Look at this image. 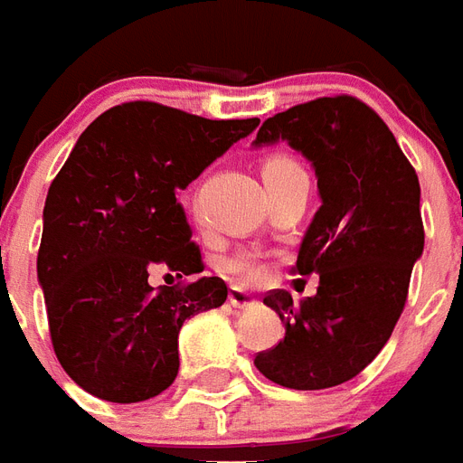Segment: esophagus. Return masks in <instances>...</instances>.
<instances>
[{
	"label": "esophagus",
	"instance_id": "1",
	"mask_svg": "<svg viewBox=\"0 0 463 463\" xmlns=\"http://www.w3.org/2000/svg\"><path fill=\"white\" fill-rule=\"evenodd\" d=\"M229 302H232L234 307H239V310H249V307L256 305V298H251V295L246 293V290H241V288H232V290H229Z\"/></svg>",
	"mask_w": 463,
	"mask_h": 463
}]
</instances>
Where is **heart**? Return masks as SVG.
Masks as SVG:
<instances>
[{
	"instance_id": "b5f03b06",
	"label": "heart",
	"mask_w": 463,
	"mask_h": 463,
	"mask_svg": "<svg viewBox=\"0 0 463 463\" xmlns=\"http://www.w3.org/2000/svg\"><path fill=\"white\" fill-rule=\"evenodd\" d=\"M283 165H298L295 161L290 158H285V156H276V158H270L266 163V168L263 170H270V168H283ZM229 273L239 280H246V283H256L260 278L266 276V266H263V260L256 256V253H239L234 259L227 263Z\"/></svg>"
}]
</instances>
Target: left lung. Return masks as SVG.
Segmentation results:
<instances>
[{"label":"left lung","mask_w":463,"mask_h":463,"mask_svg":"<svg viewBox=\"0 0 463 463\" xmlns=\"http://www.w3.org/2000/svg\"><path fill=\"white\" fill-rule=\"evenodd\" d=\"M285 144L315 168L319 210L302 236L295 273H317V293L298 305L270 290L285 336L253 359L263 376L322 391L359 376L391 339L425 249L415 168L371 107L319 97L263 121L253 146Z\"/></svg>","instance_id":"8db88e82"}]
</instances>
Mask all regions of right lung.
I'll return each mask as SVG.
<instances>
[{
    "label": "right lung",
    "instance_id": "right-lung-1",
    "mask_svg": "<svg viewBox=\"0 0 463 463\" xmlns=\"http://www.w3.org/2000/svg\"><path fill=\"white\" fill-rule=\"evenodd\" d=\"M256 127L127 102L82 131L48 187L36 263L55 356L82 391L141 402L175 381L180 326L224 305L227 283L148 276L203 273L178 194Z\"/></svg>",
    "mask_w": 463,
    "mask_h": 463
}]
</instances>
